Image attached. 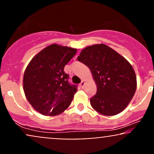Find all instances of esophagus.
Here are the masks:
<instances>
[{
  "label": "esophagus",
  "mask_w": 154,
  "mask_h": 154,
  "mask_svg": "<svg viewBox=\"0 0 154 154\" xmlns=\"http://www.w3.org/2000/svg\"><path fill=\"white\" fill-rule=\"evenodd\" d=\"M84 86H85V81H81V83H80V86L82 88H83V87H84Z\"/></svg>",
  "instance_id": "34e87169"
}]
</instances>
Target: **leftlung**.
<instances>
[{
  "label": "left lung",
  "instance_id": "1",
  "mask_svg": "<svg viewBox=\"0 0 154 154\" xmlns=\"http://www.w3.org/2000/svg\"><path fill=\"white\" fill-rule=\"evenodd\" d=\"M77 59L89 68L97 86V92L90 99L93 109L109 116L126 109L137 86L130 63L103 43L83 49Z\"/></svg>",
  "mask_w": 154,
  "mask_h": 154
}]
</instances>
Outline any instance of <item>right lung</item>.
I'll list each match as a JSON object with an SVG mask.
<instances>
[{"label": "right lung", "mask_w": 154, "mask_h": 154, "mask_svg": "<svg viewBox=\"0 0 154 154\" xmlns=\"http://www.w3.org/2000/svg\"><path fill=\"white\" fill-rule=\"evenodd\" d=\"M77 49L51 44L32 58L25 70L23 86L32 107L41 114L59 115L68 109L77 91L68 81L64 67Z\"/></svg>", "instance_id": "right-lung-1"}]
</instances>
